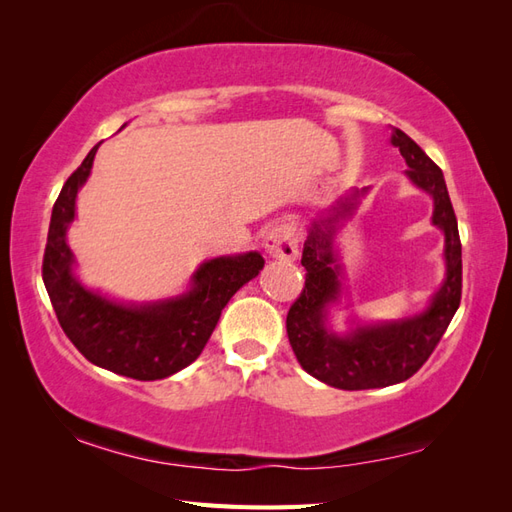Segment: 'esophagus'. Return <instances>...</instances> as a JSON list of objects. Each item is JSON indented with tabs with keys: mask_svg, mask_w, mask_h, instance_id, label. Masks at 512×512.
I'll list each match as a JSON object with an SVG mask.
<instances>
[{
	"mask_svg": "<svg viewBox=\"0 0 512 512\" xmlns=\"http://www.w3.org/2000/svg\"><path fill=\"white\" fill-rule=\"evenodd\" d=\"M264 246L270 257L281 262H295L299 255V228L295 222H281L270 228Z\"/></svg>",
	"mask_w": 512,
	"mask_h": 512,
	"instance_id": "1",
	"label": "esophagus"
}]
</instances>
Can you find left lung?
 Wrapping results in <instances>:
<instances>
[{
  "instance_id": "1",
  "label": "left lung",
  "mask_w": 512,
  "mask_h": 512,
  "mask_svg": "<svg viewBox=\"0 0 512 512\" xmlns=\"http://www.w3.org/2000/svg\"><path fill=\"white\" fill-rule=\"evenodd\" d=\"M391 145L398 147L407 162L405 176L409 182L431 195V222L444 233L447 273L422 312L396 321H350V330L334 332L330 328V308L339 306L343 297V266L339 264L334 239L339 224L354 215L369 187L350 191L314 217L301 257V266L308 270L306 288L292 303L286 330L299 365L310 376L336 389L389 387L411 378L436 350L455 310L460 308L462 244L447 182L436 162L396 127L391 129Z\"/></svg>"
}]
</instances>
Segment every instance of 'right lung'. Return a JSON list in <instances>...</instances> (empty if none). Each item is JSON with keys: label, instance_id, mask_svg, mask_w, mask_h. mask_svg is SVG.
<instances>
[{"label": "right lung", "instance_id": "obj_1", "mask_svg": "<svg viewBox=\"0 0 512 512\" xmlns=\"http://www.w3.org/2000/svg\"><path fill=\"white\" fill-rule=\"evenodd\" d=\"M99 145L90 149L54 202L43 253V284L63 332L90 363L127 378L160 380L202 354L228 299L259 275L264 257L250 250L206 259L182 295L158 301L123 303L83 286L74 275L76 259L68 246V228L76 215V195L90 178Z\"/></svg>", "mask_w": 512, "mask_h": 512}]
</instances>
